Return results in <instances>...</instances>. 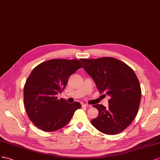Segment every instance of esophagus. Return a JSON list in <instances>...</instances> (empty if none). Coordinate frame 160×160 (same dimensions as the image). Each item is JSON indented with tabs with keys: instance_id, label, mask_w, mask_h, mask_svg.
Wrapping results in <instances>:
<instances>
[{
	"instance_id": "1",
	"label": "esophagus",
	"mask_w": 160,
	"mask_h": 160,
	"mask_svg": "<svg viewBox=\"0 0 160 160\" xmlns=\"http://www.w3.org/2000/svg\"><path fill=\"white\" fill-rule=\"evenodd\" d=\"M82 107H85L86 108H89V107H91V105H90V104H83Z\"/></svg>"
}]
</instances>
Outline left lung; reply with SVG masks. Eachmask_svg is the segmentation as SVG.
Wrapping results in <instances>:
<instances>
[{
  "label": "left lung",
  "instance_id": "8db88e82",
  "mask_svg": "<svg viewBox=\"0 0 160 160\" xmlns=\"http://www.w3.org/2000/svg\"><path fill=\"white\" fill-rule=\"evenodd\" d=\"M84 69L92 78L100 93L111 98L108 107L95 104L98 115L91 120L103 133L115 135L124 131L138 112L141 90L139 80L131 67L111 57L80 59Z\"/></svg>",
  "mask_w": 160,
  "mask_h": 160
}]
</instances>
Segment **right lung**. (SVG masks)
<instances>
[{
    "label": "right lung",
    "mask_w": 160,
    "mask_h": 160,
    "mask_svg": "<svg viewBox=\"0 0 160 160\" xmlns=\"http://www.w3.org/2000/svg\"><path fill=\"white\" fill-rule=\"evenodd\" d=\"M82 67L78 60L53 59L32 70L24 86L23 100L27 115L38 128L46 132L60 129L81 107L80 102L68 103L56 94L64 90L69 77Z\"/></svg>",
    "instance_id": "right-lung-1"
}]
</instances>
